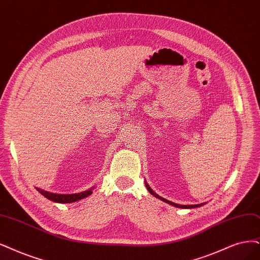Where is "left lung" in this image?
<instances>
[{"instance_id":"obj_1","label":"left lung","mask_w":260,"mask_h":260,"mask_svg":"<svg viewBox=\"0 0 260 260\" xmlns=\"http://www.w3.org/2000/svg\"><path fill=\"white\" fill-rule=\"evenodd\" d=\"M146 187H147V189L150 191V194H152L154 197H156V198H158V199H160V200H162V201H165L166 204L174 206V207H176V208H181V209H194V208H199V207H201V206H204V205L207 204V203L198 204V205H179V204H175V203H172V201H169V200H167V199H165V198L160 197L159 195H157V194L155 193V191L153 190V189L149 186V184L147 183V182H146Z\"/></svg>"}]
</instances>
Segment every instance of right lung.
<instances>
[{
  "label": "right lung",
  "instance_id": "right-lung-1",
  "mask_svg": "<svg viewBox=\"0 0 260 260\" xmlns=\"http://www.w3.org/2000/svg\"><path fill=\"white\" fill-rule=\"evenodd\" d=\"M40 193L45 196L47 199H49L51 201H54V203L57 204H72V203H76V201H79L83 198H86L88 196H90L93 193V188H89L86 190L80 191V193H75V194H57V193H51V191H47L45 189L35 187Z\"/></svg>",
  "mask_w": 260,
  "mask_h": 260
}]
</instances>
